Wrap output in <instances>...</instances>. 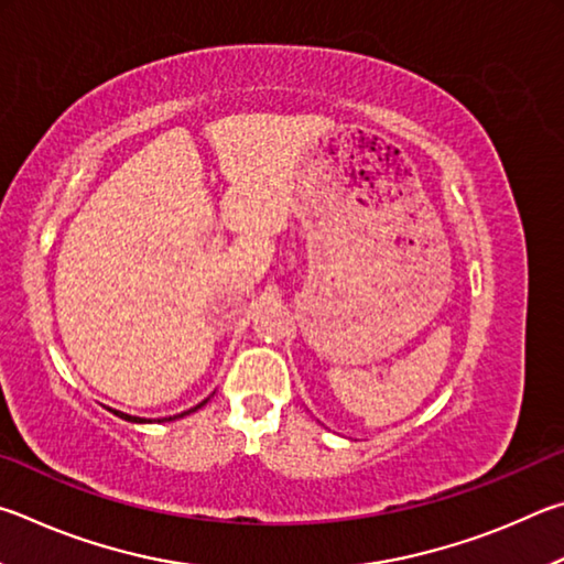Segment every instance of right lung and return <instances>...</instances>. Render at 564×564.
<instances>
[{
	"instance_id": "add662e5",
	"label": "right lung",
	"mask_w": 564,
	"mask_h": 564,
	"mask_svg": "<svg viewBox=\"0 0 564 564\" xmlns=\"http://www.w3.org/2000/svg\"><path fill=\"white\" fill-rule=\"evenodd\" d=\"M207 403V399L203 401V403H197L195 409H191V411H183V413H177V416H167V419H163V421H175V419H181V416H187V413H193V411H197L200 406H205ZM116 416H121V419H126V421H131V423H145V419H138V416H128V413H121V411H113Z\"/></svg>"
}]
</instances>
